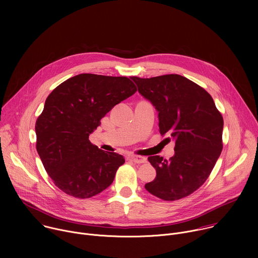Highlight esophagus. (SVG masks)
<instances>
[{
	"instance_id": "obj_1",
	"label": "esophagus",
	"mask_w": 258,
	"mask_h": 258,
	"mask_svg": "<svg viewBox=\"0 0 258 258\" xmlns=\"http://www.w3.org/2000/svg\"><path fill=\"white\" fill-rule=\"evenodd\" d=\"M130 159H131L133 162L139 163V164L145 163V162L147 161L146 158H145V157H142V156H132V157H130Z\"/></svg>"
}]
</instances>
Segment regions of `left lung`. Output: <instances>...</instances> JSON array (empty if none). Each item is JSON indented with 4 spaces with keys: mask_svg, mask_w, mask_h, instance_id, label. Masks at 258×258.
I'll use <instances>...</instances> for the list:
<instances>
[{
    "mask_svg": "<svg viewBox=\"0 0 258 258\" xmlns=\"http://www.w3.org/2000/svg\"><path fill=\"white\" fill-rule=\"evenodd\" d=\"M131 79L158 111L160 134L175 141L169 160L148 157L156 177L145 188L164 201L185 198L205 182L223 150L224 118L212 97L185 77Z\"/></svg>",
    "mask_w": 258,
    "mask_h": 258,
    "instance_id": "1",
    "label": "left lung"
}]
</instances>
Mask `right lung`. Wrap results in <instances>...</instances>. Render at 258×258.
<instances>
[{
  "label": "right lung",
  "mask_w": 258,
  "mask_h": 258,
  "mask_svg": "<svg viewBox=\"0 0 258 258\" xmlns=\"http://www.w3.org/2000/svg\"><path fill=\"white\" fill-rule=\"evenodd\" d=\"M136 92L126 77L82 73L48 96L35 122L36 151L61 191L87 199L111 185L124 158L99 149L89 136L106 113Z\"/></svg>",
  "instance_id": "add662e5"
}]
</instances>
